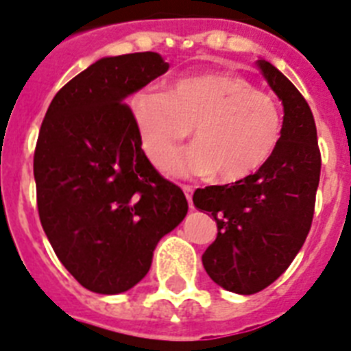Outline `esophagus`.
<instances>
[{"mask_svg": "<svg viewBox=\"0 0 351 351\" xmlns=\"http://www.w3.org/2000/svg\"><path fill=\"white\" fill-rule=\"evenodd\" d=\"M182 189H184V193H186V198L187 202H189V208H193V187L191 186H182Z\"/></svg>", "mask_w": 351, "mask_h": 351, "instance_id": "esophagus-1", "label": "esophagus"}]
</instances>
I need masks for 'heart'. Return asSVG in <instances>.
Wrapping results in <instances>:
<instances>
[{
    "mask_svg": "<svg viewBox=\"0 0 351 351\" xmlns=\"http://www.w3.org/2000/svg\"><path fill=\"white\" fill-rule=\"evenodd\" d=\"M131 112L145 153L164 164L195 129L197 145L165 164L171 175L240 182L267 164L282 136V114L271 96L234 73L176 80L167 93L142 90Z\"/></svg>",
    "mask_w": 351,
    "mask_h": 351,
    "instance_id": "obj_1",
    "label": "heart"
}]
</instances>
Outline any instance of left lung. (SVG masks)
Here are the masks:
<instances>
[{
    "label": "left lung",
    "instance_id": "8db88e82",
    "mask_svg": "<svg viewBox=\"0 0 351 351\" xmlns=\"http://www.w3.org/2000/svg\"><path fill=\"white\" fill-rule=\"evenodd\" d=\"M264 78L282 100V136L266 165L244 180L197 189L193 204L217 220V239L202 255L215 282L253 295L282 275L310 233L321 178L311 109L297 87L266 60Z\"/></svg>",
    "mask_w": 351,
    "mask_h": 351
}]
</instances>
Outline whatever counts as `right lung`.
<instances>
[{
  "mask_svg": "<svg viewBox=\"0 0 351 351\" xmlns=\"http://www.w3.org/2000/svg\"><path fill=\"white\" fill-rule=\"evenodd\" d=\"M169 69L156 52L101 58L52 98L34 151L38 213L67 271L95 293L131 289L187 213L154 169L125 98Z\"/></svg>",
  "mask_w": 351,
  "mask_h": 351,
  "instance_id": "add662e5",
  "label": "right lung"
}]
</instances>
